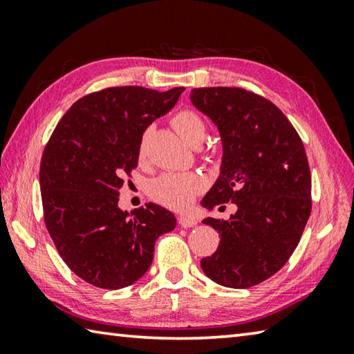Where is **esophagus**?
<instances>
[{"label": "esophagus", "mask_w": 354, "mask_h": 354, "mask_svg": "<svg viewBox=\"0 0 354 354\" xmlns=\"http://www.w3.org/2000/svg\"><path fill=\"white\" fill-rule=\"evenodd\" d=\"M178 223L181 225L183 227H192V226H195L196 223H198V221H196L195 217H190V215H179Z\"/></svg>", "instance_id": "esophagus-1"}]
</instances>
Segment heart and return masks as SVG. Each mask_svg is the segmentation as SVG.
<instances>
[{
    "label": "heart",
    "instance_id": "obj_1",
    "mask_svg": "<svg viewBox=\"0 0 354 354\" xmlns=\"http://www.w3.org/2000/svg\"><path fill=\"white\" fill-rule=\"evenodd\" d=\"M171 127L190 147H198L201 140L205 139V122L194 111H181L175 113L171 118ZM145 137L147 136H143L140 142V154H143ZM201 187V178L195 173H165L149 184V195L167 207L183 209L189 206V203L194 200V196L198 194Z\"/></svg>",
    "mask_w": 354,
    "mask_h": 354
}]
</instances>
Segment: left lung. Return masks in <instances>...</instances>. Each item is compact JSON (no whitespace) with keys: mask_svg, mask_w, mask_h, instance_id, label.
<instances>
[{"mask_svg":"<svg viewBox=\"0 0 354 354\" xmlns=\"http://www.w3.org/2000/svg\"><path fill=\"white\" fill-rule=\"evenodd\" d=\"M190 101L212 120L223 147L220 175L201 206H237L230 220H203L220 243L201 268L214 283L247 289L283 268L303 234L313 206L306 151L284 113L253 92L203 87Z\"/></svg>","mask_w":354,"mask_h":354,"instance_id":"obj_1","label":"left lung"}]
</instances>
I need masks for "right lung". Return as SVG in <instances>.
I'll use <instances>...</instances> for the list:
<instances>
[{
  "mask_svg": "<svg viewBox=\"0 0 354 354\" xmlns=\"http://www.w3.org/2000/svg\"><path fill=\"white\" fill-rule=\"evenodd\" d=\"M167 92L127 86L86 95L70 107L40 162L46 230L70 270L101 289H123L151 266L159 236L175 230L165 207H118L123 176L137 167L142 136L176 104Z\"/></svg>",
  "mask_w": 354,
  "mask_h": 354,
  "instance_id": "add662e5",
  "label": "right lung"
}]
</instances>
